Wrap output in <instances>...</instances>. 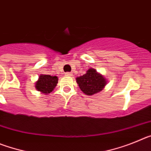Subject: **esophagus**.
Returning <instances> with one entry per match:
<instances>
[{
  "label": "esophagus",
  "instance_id": "34e87169",
  "mask_svg": "<svg viewBox=\"0 0 151 151\" xmlns=\"http://www.w3.org/2000/svg\"><path fill=\"white\" fill-rule=\"evenodd\" d=\"M65 76H73V74L71 73H65Z\"/></svg>",
  "mask_w": 151,
  "mask_h": 151
}]
</instances>
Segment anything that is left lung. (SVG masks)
Listing matches in <instances>:
<instances>
[{"instance_id":"8db88e82","label":"left lung","mask_w":151,"mask_h":151,"mask_svg":"<svg viewBox=\"0 0 151 151\" xmlns=\"http://www.w3.org/2000/svg\"><path fill=\"white\" fill-rule=\"evenodd\" d=\"M76 82L80 89L87 95H93L103 90L106 81L103 76L94 69H89L82 76L77 77Z\"/></svg>"}]
</instances>
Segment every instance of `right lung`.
<instances>
[{
    "label": "right lung",
    "mask_w": 151,
    "mask_h": 151,
    "mask_svg": "<svg viewBox=\"0 0 151 151\" xmlns=\"http://www.w3.org/2000/svg\"><path fill=\"white\" fill-rule=\"evenodd\" d=\"M58 83L57 76H51L50 75H41L39 79L36 82V89L45 94H50Z\"/></svg>",
    "instance_id": "obj_1"
}]
</instances>
